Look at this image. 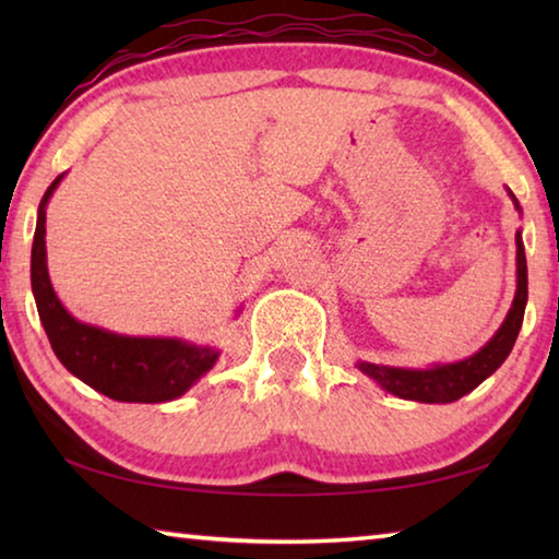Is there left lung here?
Wrapping results in <instances>:
<instances>
[{"label": "left lung", "instance_id": "obj_1", "mask_svg": "<svg viewBox=\"0 0 559 559\" xmlns=\"http://www.w3.org/2000/svg\"><path fill=\"white\" fill-rule=\"evenodd\" d=\"M515 243H518L515 300L506 318V323L500 325V330L486 347H480L476 355L463 359V362L441 365V367H433V370H400V367H384V365H370V362H359V370L380 382L386 392L402 396V400H414V402L447 404V402H456L463 394L476 390L486 377L493 374L498 367L506 362V357L515 345L520 325H523L525 302H527V263H525V246H523V239H520V234H515Z\"/></svg>", "mask_w": 559, "mask_h": 559}]
</instances>
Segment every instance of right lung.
I'll list each match as a JSON object with an SVG mask.
<instances>
[{
  "label": "right lung",
  "mask_w": 559,
  "mask_h": 559,
  "mask_svg": "<svg viewBox=\"0 0 559 559\" xmlns=\"http://www.w3.org/2000/svg\"><path fill=\"white\" fill-rule=\"evenodd\" d=\"M61 175L46 189L32 246V290L41 325L61 365L93 390L118 402H169L212 370L216 349L167 337H122L83 325L66 313L46 271V212Z\"/></svg>",
  "instance_id": "obj_1"
}]
</instances>
